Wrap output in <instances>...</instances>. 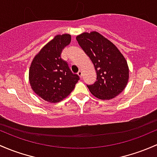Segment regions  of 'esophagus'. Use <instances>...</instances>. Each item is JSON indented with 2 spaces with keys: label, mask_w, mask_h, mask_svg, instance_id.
I'll list each match as a JSON object with an SVG mask.
<instances>
[{
  "label": "esophagus",
  "mask_w": 157,
  "mask_h": 157,
  "mask_svg": "<svg viewBox=\"0 0 157 157\" xmlns=\"http://www.w3.org/2000/svg\"><path fill=\"white\" fill-rule=\"evenodd\" d=\"M77 74H78L79 77H80V78H82V75H83V74H82V71H79L77 72Z\"/></svg>",
  "instance_id": "1"
}]
</instances>
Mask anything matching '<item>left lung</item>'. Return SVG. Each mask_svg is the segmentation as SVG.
<instances>
[{
    "instance_id": "left-lung-1",
    "label": "left lung",
    "mask_w": 157,
    "mask_h": 157,
    "mask_svg": "<svg viewBox=\"0 0 157 157\" xmlns=\"http://www.w3.org/2000/svg\"><path fill=\"white\" fill-rule=\"evenodd\" d=\"M76 38L91 59L97 74L95 83L87 85L91 93L101 100L117 96L128 80V67L123 54L113 43L96 31L84 32Z\"/></svg>"
}]
</instances>
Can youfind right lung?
<instances>
[{"label":"right lung","mask_w":157,"mask_h":157,"mask_svg":"<svg viewBox=\"0 0 157 157\" xmlns=\"http://www.w3.org/2000/svg\"><path fill=\"white\" fill-rule=\"evenodd\" d=\"M70 34L56 35L33 59L29 69L31 89L38 96L56 103L70 95L80 80L61 58L62 49L71 43Z\"/></svg>","instance_id":"right-lung-1"}]
</instances>
